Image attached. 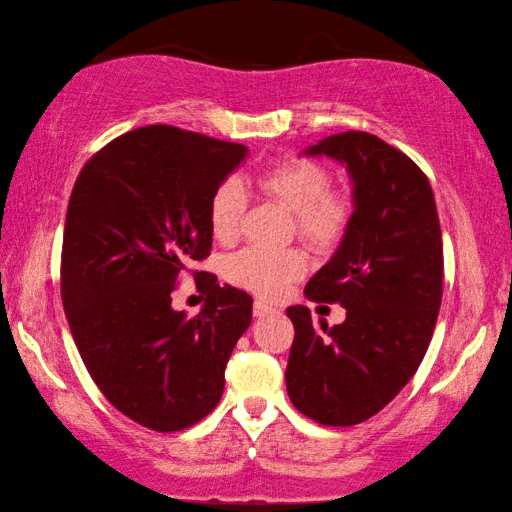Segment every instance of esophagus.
<instances>
[{
    "label": "esophagus",
    "mask_w": 512,
    "mask_h": 512,
    "mask_svg": "<svg viewBox=\"0 0 512 512\" xmlns=\"http://www.w3.org/2000/svg\"><path fill=\"white\" fill-rule=\"evenodd\" d=\"M275 307L273 305H268V302H264V300H255V305H253V314L257 316V318H264V316H268V314H275Z\"/></svg>",
    "instance_id": "obj_1"
}]
</instances>
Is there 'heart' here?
I'll return each instance as SVG.
<instances>
[{"label": "heart", "mask_w": 512, "mask_h": 512, "mask_svg": "<svg viewBox=\"0 0 512 512\" xmlns=\"http://www.w3.org/2000/svg\"><path fill=\"white\" fill-rule=\"evenodd\" d=\"M257 187L296 216L298 232L314 246H329L348 225V203L329 194V173L311 160L289 158L259 173ZM246 194L237 180H225L214 189L207 203V223L212 237L230 244L237 237ZM305 273V259L293 250L268 253L246 248L228 259V277L239 287L259 296L275 298L291 280Z\"/></svg>", "instance_id": "heart-1"}]
</instances>
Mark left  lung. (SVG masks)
<instances>
[{"mask_svg": "<svg viewBox=\"0 0 512 512\" xmlns=\"http://www.w3.org/2000/svg\"><path fill=\"white\" fill-rule=\"evenodd\" d=\"M300 155L343 164L352 183L341 244L305 287L307 300L343 305L345 320L314 327L305 305L289 307L284 377L307 418L352 427L409 384L429 348L443 300L436 201L418 164L370 133L329 135Z\"/></svg>", "mask_w": 512, "mask_h": 512, "instance_id": "8db88e82", "label": "left lung"}]
</instances>
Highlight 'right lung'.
Returning a JSON list of instances; mask_svg holds the SVG:
<instances>
[{"label":"right lung","mask_w":512,"mask_h":512,"mask_svg":"<svg viewBox=\"0 0 512 512\" xmlns=\"http://www.w3.org/2000/svg\"><path fill=\"white\" fill-rule=\"evenodd\" d=\"M244 144L144 126L85 164L67 205L60 293L85 368L128 418L180 431L214 411L253 318L246 291L210 273L198 316L171 307L176 280L212 250L207 203Z\"/></svg>","instance_id":"add662e5"}]
</instances>
